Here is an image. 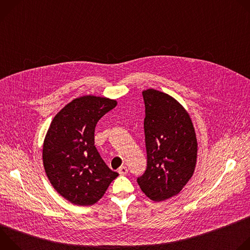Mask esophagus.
<instances>
[{"label":"esophagus","mask_w":250,"mask_h":250,"mask_svg":"<svg viewBox=\"0 0 250 250\" xmlns=\"http://www.w3.org/2000/svg\"><path fill=\"white\" fill-rule=\"evenodd\" d=\"M118 172L120 173V175H126L127 172H128V170H127V168H126L125 166H121V167L118 169Z\"/></svg>","instance_id":"1"}]
</instances>
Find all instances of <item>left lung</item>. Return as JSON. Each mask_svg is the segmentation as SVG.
<instances>
[{
    "label": "left lung",
    "instance_id": "obj_1",
    "mask_svg": "<svg viewBox=\"0 0 250 250\" xmlns=\"http://www.w3.org/2000/svg\"><path fill=\"white\" fill-rule=\"evenodd\" d=\"M147 166L137 183L150 200H167L184 188L194 174L198 144L184 106L163 92H142Z\"/></svg>",
    "mask_w": 250,
    "mask_h": 250
}]
</instances>
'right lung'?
Returning <instances> with one entry per match:
<instances>
[{"label":"right lung","instance_id":"right-lung-1","mask_svg":"<svg viewBox=\"0 0 250 250\" xmlns=\"http://www.w3.org/2000/svg\"><path fill=\"white\" fill-rule=\"evenodd\" d=\"M116 105V100L105 97H79L50 124L43 142V166L53 188L70 203L94 205L119 176L95 146L97 123Z\"/></svg>","mask_w":250,"mask_h":250}]
</instances>
